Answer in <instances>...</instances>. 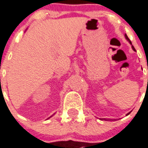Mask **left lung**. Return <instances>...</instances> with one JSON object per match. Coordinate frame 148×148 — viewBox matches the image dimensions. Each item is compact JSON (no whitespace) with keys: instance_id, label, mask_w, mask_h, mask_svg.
I'll list each match as a JSON object with an SVG mask.
<instances>
[{"instance_id":"1","label":"left lung","mask_w":148,"mask_h":148,"mask_svg":"<svg viewBox=\"0 0 148 148\" xmlns=\"http://www.w3.org/2000/svg\"><path fill=\"white\" fill-rule=\"evenodd\" d=\"M125 38H126V39H127V40H128V41H129V42H130V44H131V45H132V43H131V41H130V40H129V38H128V36H127V35H126V34H125ZM132 49H133V50H134V51H135V47H133V46H132ZM129 113H128V114H127V115H129ZM104 119V120H107V119Z\"/></svg>"}]
</instances>
